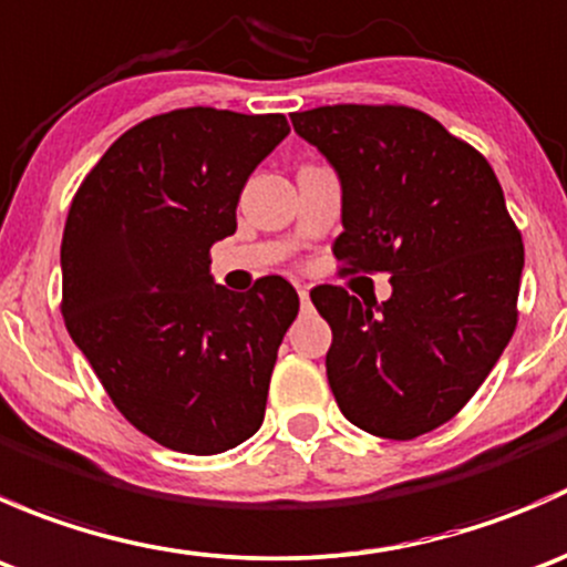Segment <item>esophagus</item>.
<instances>
[{
    "mask_svg": "<svg viewBox=\"0 0 567 567\" xmlns=\"http://www.w3.org/2000/svg\"><path fill=\"white\" fill-rule=\"evenodd\" d=\"M299 299H301V307H310V290L299 288Z\"/></svg>",
    "mask_w": 567,
    "mask_h": 567,
    "instance_id": "34e87169",
    "label": "esophagus"
}]
</instances>
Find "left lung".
<instances>
[{
	"mask_svg": "<svg viewBox=\"0 0 567 567\" xmlns=\"http://www.w3.org/2000/svg\"><path fill=\"white\" fill-rule=\"evenodd\" d=\"M293 131L342 186V271H386L392 296L323 285L326 375L348 422L416 439L468 403L516 329L522 233L491 164L409 106H320Z\"/></svg>",
	"mask_w": 567,
	"mask_h": 567,
	"instance_id": "8db88e82",
	"label": "left lung"
}]
</instances>
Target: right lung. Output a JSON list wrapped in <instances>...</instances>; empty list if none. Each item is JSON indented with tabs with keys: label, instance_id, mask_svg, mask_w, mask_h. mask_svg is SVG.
<instances>
[{
	"label": "right lung",
	"instance_id": "1",
	"mask_svg": "<svg viewBox=\"0 0 567 567\" xmlns=\"http://www.w3.org/2000/svg\"><path fill=\"white\" fill-rule=\"evenodd\" d=\"M285 114L192 106L125 131L76 192L62 236V316L120 414L188 455L238 447L262 425L299 293L266 277L214 282L210 247L236 233Z\"/></svg>",
	"mask_w": 567,
	"mask_h": 567
}]
</instances>
